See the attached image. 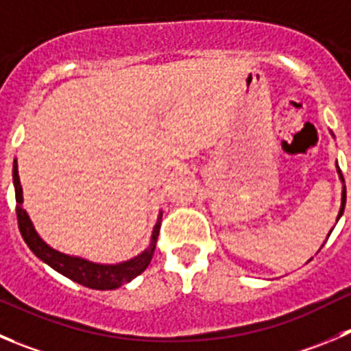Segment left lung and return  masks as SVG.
<instances>
[{"instance_id": "1", "label": "left lung", "mask_w": 351, "mask_h": 351, "mask_svg": "<svg viewBox=\"0 0 351 351\" xmlns=\"http://www.w3.org/2000/svg\"><path fill=\"white\" fill-rule=\"evenodd\" d=\"M338 172H339V176H341V170H339V167H338ZM341 181L345 182V179H343V176H341ZM345 203H346V189H343V198H341V210H339V215H338V219H339V217L343 215V210H345Z\"/></svg>"}]
</instances>
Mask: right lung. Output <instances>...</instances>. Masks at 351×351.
Here are the masks:
<instances>
[{
	"instance_id": "1",
	"label": "right lung",
	"mask_w": 351,
	"mask_h": 351,
	"mask_svg": "<svg viewBox=\"0 0 351 351\" xmlns=\"http://www.w3.org/2000/svg\"><path fill=\"white\" fill-rule=\"evenodd\" d=\"M13 184H15V199H16V220H19V229L22 232L23 241L27 243L29 248L56 272L63 274L65 278L79 282L91 289H115L122 285L134 279L136 276L143 272L152 262L153 252H155L156 239L160 234V222H156L155 231H153L152 245L136 258L129 262L119 263V265H99V263L88 262V260L77 258V256H69L56 250L49 248L45 241L38 236V232L32 228L31 219L22 208V186L19 179V169H16V160L13 163Z\"/></svg>"
}]
</instances>
